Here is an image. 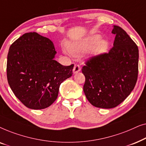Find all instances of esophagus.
I'll use <instances>...</instances> for the list:
<instances>
[{"mask_svg":"<svg viewBox=\"0 0 146 146\" xmlns=\"http://www.w3.org/2000/svg\"><path fill=\"white\" fill-rule=\"evenodd\" d=\"M81 70V68L79 64H74V68H73V72L76 74V73H78V72L80 71Z\"/></svg>","mask_w":146,"mask_h":146,"instance_id":"obj_1","label":"esophagus"}]
</instances>
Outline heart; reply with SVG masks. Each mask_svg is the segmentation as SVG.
Returning <instances> with one entry per match:
<instances>
[{"instance_id": "obj_1", "label": "heart", "mask_w": 146, "mask_h": 146, "mask_svg": "<svg viewBox=\"0 0 146 146\" xmlns=\"http://www.w3.org/2000/svg\"><path fill=\"white\" fill-rule=\"evenodd\" d=\"M99 35H93L77 42L70 43L68 48L70 52L75 56H78L86 52L91 48V53L93 55L98 56L106 52L109 48V43L106 40H100Z\"/></svg>"}]
</instances>
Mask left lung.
Listing matches in <instances>:
<instances>
[{
  "instance_id": "1",
  "label": "left lung",
  "mask_w": 146,
  "mask_h": 146,
  "mask_svg": "<svg viewBox=\"0 0 146 146\" xmlns=\"http://www.w3.org/2000/svg\"><path fill=\"white\" fill-rule=\"evenodd\" d=\"M113 46L108 53L93 56L85 62L83 89L94 106L112 108L134 88L138 75V48L124 30L113 26Z\"/></svg>"
}]
</instances>
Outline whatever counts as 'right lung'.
Listing matches in <instances>:
<instances>
[{
    "label": "right lung",
    "mask_w": 146,
    "mask_h": 146,
    "mask_svg": "<svg viewBox=\"0 0 146 146\" xmlns=\"http://www.w3.org/2000/svg\"><path fill=\"white\" fill-rule=\"evenodd\" d=\"M56 53L52 42L35 32L24 34L10 46L8 82L29 108L41 110L52 104L60 84L72 75L74 64H60L54 60Z\"/></svg>",
    "instance_id": "obj_1"
}]
</instances>
